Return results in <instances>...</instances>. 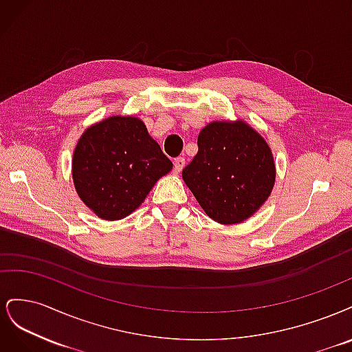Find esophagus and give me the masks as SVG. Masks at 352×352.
Listing matches in <instances>:
<instances>
[{"instance_id": "1", "label": "esophagus", "mask_w": 352, "mask_h": 352, "mask_svg": "<svg viewBox=\"0 0 352 352\" xmlns=\"http://www.w3.org/2000/svg\"><path fill=\"white\" fill-rule=\"evenodd\" d=\"M185 167V158L184 157H177L175 158V163H173V172L177 175L182 172V168Z\"/></svg>"}]
</instances>
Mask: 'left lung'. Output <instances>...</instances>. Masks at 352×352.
<instances>
[{"mask_svg":"<svg viewBox=\"0 0 352 352\" xmlns=\"http://www.w3.org/2000/svg\"><path fill=\"white\" fill-rule=\"evenodd\" d=\"M197 144L198 153L182 177L202 210L223 225L252 216L274 185L269 145L242 120L207 124Z\"/></svg>","mask_w":352,"mask_h":352,"instance_id":"8db88e82","label":"left lung"}]
</instances>
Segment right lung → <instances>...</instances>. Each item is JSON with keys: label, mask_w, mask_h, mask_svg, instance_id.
Here are the masks:
<instances>
[{"label": "right lung", "mask_w": 352, "mask_h": 352, "mask_svg": "<svg viewBox=\"0 0 352 352\" xmlns=\"http://www.w3.org/2000/svg\"><path fill=\"white\" fill-rule=\"evenodd\" d=\"M173 164L136 117L113 116L85 131L73 154L78 195L104 220H120L141 206Z\"/></svg>", "instance_id": "right-lung-1"}]
</instances>
